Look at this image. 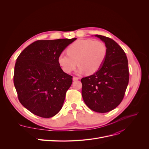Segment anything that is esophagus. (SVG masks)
Here are the masks:
<instances>
[{"label":"esophagus","mask_w":149,"mask_h":149,"mask_svg":"<svg viewBox=\"0 0 149 149\" xmlns=\"http://www.w3.org/2000/svg\"><path fill=\"white\" fill-rule=\"evenodd\" d=\"M79 79V77H73V80L74 81H76V80H78Z\"/></svg>","instance_id":"obj_1"}]
</instances>
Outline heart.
<instances>
[{"label": "heart", "mask_w": 149, "mask_h": 149, "mask_svg": "<svg viewBox=\"0 0 149 149\" xmlns=\"http://www.w3.org/2000/svg\"><path fill=\"white\" fill-rule=\"evenodd\" d=\"M68 54L62 52L58 57V63L66 73H70L78 65V72L95 74L102 67L107 49L105 45L93 39H79L67 49Z\"/></svg>", "instance_id": "obj_1"}]
</instances>
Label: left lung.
<instances>
[{
	"instance_id": "obj_1",
	"label": "left lung",
	"mask_w": 149,
	"mask_h": 149,
	"mask_svg": "<svg viewBox=\"0 0 149 149\" xmlns=\"http://www.w3.org/2000/svg\"><path fill=\"white\" fill-rule=\"evenodd\" d=\"M95 36L104 42L106 57L98 72L82 78L81 93L91 110L106 113L116 108L124 98L129 80L128 60L121 47L112 39Z\"/></svg>"
}]
</instances>
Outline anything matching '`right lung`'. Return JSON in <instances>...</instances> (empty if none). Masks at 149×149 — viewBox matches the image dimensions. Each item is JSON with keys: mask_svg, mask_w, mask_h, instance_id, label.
<instances>
[{"mask_svg": "<svg viewBox=\"0 0 149 149\" xmlns=\"http://www.w3.org/2000/svg\"><path fill=\"white\" fill-rule=\"evenodd\" d=\"M76 39L37 40L17 57L14 86L20 103L31 113L48 118L61 110L72 77L61 69L58 57Z\"/></svg>", "mask_w": 149, "mask_h": 149, "instance_id": "add662e5", "label": "right lung"}]
</instances>
